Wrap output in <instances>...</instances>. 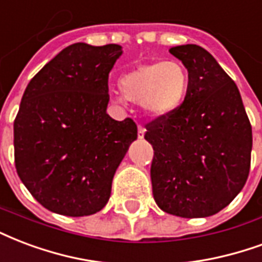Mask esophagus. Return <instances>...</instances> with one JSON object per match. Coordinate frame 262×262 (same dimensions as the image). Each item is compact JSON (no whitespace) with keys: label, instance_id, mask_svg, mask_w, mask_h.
Returning <instances> with one entry per match:
<instances>
[{"label":"esophagus","instance_id":"esophagus-1","mask_svg":"<svg viewBox=\"0 0 262 262\" xmlns=\"http://www.w3.org/2000/svg\"><path fill=\"white\" fill-rule=\"evenodd\" d=\"M144 133H146V127L143 125L137 126V136H139V139H143V137H144Z\"/></svg>","mask_w":262,"mask_h":262}]
</instances>
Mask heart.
Wrapping results in <instances>:
<instances>
[{"mask_svg":"<svg viewBox=\"0 0 262 262\" xmlns=\"http://www.w3.org/2000/svg\"><path fill=\"white\" fill-rule=\"evenodd\" d=\"M119 87L129 101L141 104L151 116L164 118L183 105L190 73L179 61L152 62L123 75Z\"/></svg>","mask_w":262,"mask_h":262,"instance_id":"obj_1","label":"heart"}]
</instances>
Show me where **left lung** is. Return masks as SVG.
I'll return each mask as SVG.
<instances>
[{
  "mask_svg": "<svg viewBox=\"0 0 262 262\" xmlns=\"http://www.w3.org/2000/svg\"><path fill=\"white\" fill-rule=\"evenodd\" d=\"M169 52L190 73L183 105L146 125L154 148L157 205L182 218L210 216L230 204L249 178L253 133L239 89L215 58L195 44Z\"/></svg>",
  "mask_w": 262,
  "mask_h": 262,
  "instance_id": "obj_1",
  "label": "left lung"
}]
</instances>
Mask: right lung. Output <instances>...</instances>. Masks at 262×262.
Returning <instances> with one entry per match:
<instances>
[{"label": "right lung", "instance_id": "right-lung-1", "mask_svg": "<svg viewBox=\"0 0 262 262\" xmlns=\"http://www.w3.org/2000/svg\"><path fill=\"white\" fill-rule=\"evenodd\" d=\"M122 47L76 42L52 58L23 93L13 122L15 166L47 210L84 216L102 210L132 141L133 119L106 114L108 75Z\"/></svg>", "mask_w": 262, "mask_h": 262}]
</instances>
